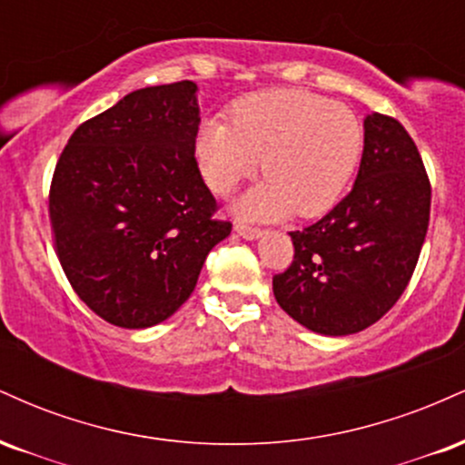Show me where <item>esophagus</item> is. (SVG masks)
I'll return each mask as SVG.
<instances>
[{
    "mask_svg": "<svg viewBox=\"0 0 465 465\" xmlns=\"http://www.w3.org/2000/svg\"><path fill=\"white\" fill-rule=\"evenodd\" d=\"M233 229H236V233L238 236H242V238H247V240H255V238H260L262 236V229L260 227H251V225H247V223H236V225H233Z\"/></svg>",
    "mask_w": 465,
    "mask_h": 465,
    "instance_id": "34e87169",
    "label": "esophagus"
}]
</instances>
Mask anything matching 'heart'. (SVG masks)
I'll return each mask as SVG.
<instances>
[{
  "mask_svg": "<svg viewBox=\"0 0 465 465\" xmlns=\"http://www.w3.org/2000/svg\"><path fill=\"white\" fill-rule=\"evenodd\" d=\"M362 153L361 120L345 104L306 89L240 100L225 120L203 122L194 154L212 192L225 196L262 168L266 179L236 203L238 214L312 218L343 194Z\"/></svg>",
  "mask_w": 465,
  "mask_h": 465,
  "instance_id": "1",
  "label": "heart"
}]
</instances>
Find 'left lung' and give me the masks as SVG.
<instances>
[{"mask_svg":"<svg viewBox=\"0 0 465 465\" xmlns=\"http://www.w3.org/2000/svg\"><path fill=\"white\" fill-rule=\"evenodd\" d=\"M430 218V181L396 117H365L354 188L322 221L291 232L295 255L273 295L297 323L328 336L361 332L407 288Z\"/></svg>","mask_w":465,"mask_h":465,"instance_id":"1","label":"left lung"}]
</instances>
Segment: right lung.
Returning <instances> with one entry per match:
<instances>
[{
  "mask_svg": "<svg viewBox=\"0 0 465 465\" xmlns=\"http://www.w3.org/2000/svg\"><path fill=\"white\" fill-rule=\"evenodd\" d=\"M192 80L137 89L83 122L50 185L54 249L76 295L117 328L165 322L232 223L194 157Z\"/></svg>",
  "mask_w": 465,
  "mask_h": 465,
  "instance_id": "1",
  "label": "right lung"
}]
</instances>
